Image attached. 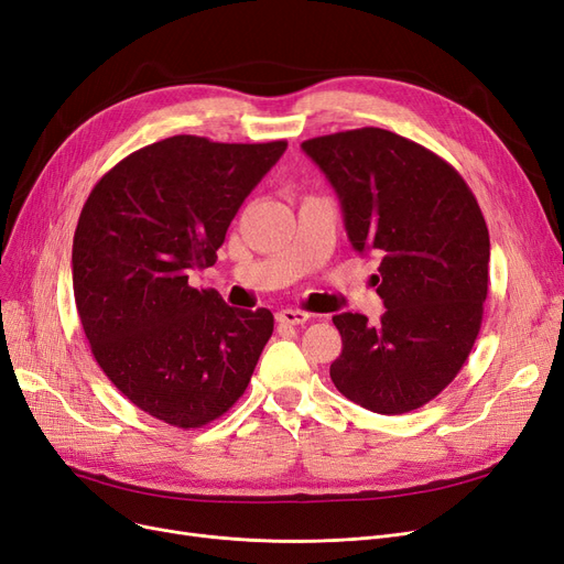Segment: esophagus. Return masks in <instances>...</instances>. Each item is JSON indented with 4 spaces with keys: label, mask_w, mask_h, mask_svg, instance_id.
<instances>
[{
    "label": "esophagus",
    "mask_w": 564,
    "mask_h": 564,
    "mask_svg": "<svg viewBox=\"0 0 564 564\" xmlns=\"http://www.w3.org/2000/svg\"><path fill=\"white\" fill-rule=\"evenodd\" d=\"M311 316L306 314V311H300V308H283V311H279L276 314V323H281V325H304L306 321H308Z\"/></svg>",
    "instance_id": "obj_1"
}]
</instances>
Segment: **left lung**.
Returning a JSON list of instances; mask_svg holds the SVG:
<instances>
[{"mask_svg":"<svg viewBox=\"0 0 564 564\" xmlns=\"http://www.w3.org/2000/svg\"><path fill=\"white\" fill-rule=\"evenodd\" d=\"M341 202L358 253L381 258L379 325L339 314L337 390L373 413L434 400L463 369L484 321L490 237L465 178L425 145L381 128L302 143Z\"/></svg>","mask_w":564,"mask_h":564,"instance_id":"8db88e82","label":"left lung"}]
</instances>
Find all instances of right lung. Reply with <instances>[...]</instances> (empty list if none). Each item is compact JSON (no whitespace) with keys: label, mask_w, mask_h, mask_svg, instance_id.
Returning a JSON list of instances; mask_svg holds the SVG:
<instances>
[{"label":"right lung","mask_w":564,"mask_h":564,"mask_svg":"<svg viewBox=\"0 0 564 564\" xmlns=\"http://www.w3.org/2000/svg\"><path fill=\"white\" fill-rule=\"evenodd\" d=\"M288 141L178 134L120 160L83 204L74 300L109 381L153 419L195 430L241 398L274 332L269 308L187 283L216 264L229 223Z\"/></svg>","instance_id":"add662e5"}]
</instances>
